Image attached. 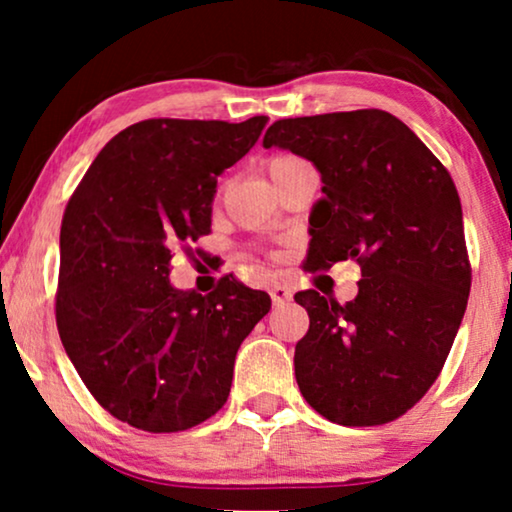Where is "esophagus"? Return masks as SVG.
<instances>
[{
	"mask_svg": "<svg viewBox=\"0 0 512 512\" xmlns=\"http://www.w3.org/2000/svg\"><path fill=\"white\" fill-rule=\"evenodd\" d=\"M270 296H272V303H275V305H284V303H289V300L293 298V291L289 289V286H284V284H275L270 289Z\"/></svg>",
	"mask_w": 512,
	"mask_h": 512,
	"instance_id": "esophagus-1",
	"label": "esophagus"
}]
</instances>
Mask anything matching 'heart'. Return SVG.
I'll return each mask as SVG.
<instances>
[{
    "mask_svg": "<svg viewBox=\"0 0 512 512\" xmlns=\"http://www.w3.org/2000/svg\"><path fill=\"white\" fill-rule=\"evenodd\" d=\"M305 163H307V160L296 156V153H277V156H272L268 160V172H270L272 179H277V177H282L286 170H291V167L305 165Z\"/></svg>",
    "mask_w": 512,
    "mask_h": 512,
    "instance_id": "heart-1",
    "label": "heart"
}]
</instances>
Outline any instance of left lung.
Masks as SVG:
<instances>
[{"label":"left lung","instance_id":"1","mask_svg":"<svg viewBox=\"0 0 512 512\" xmlns=\"http://www.w3.org/2000/svg\"><path fill=\"white\" fill-rule=\"evenodd\" d=\"M263 146L321 172L305 270L361 265L359 293L345 305L296 293L310 317L293 356L300 394L335 424L394 422L438 380L466 312L471 261L457 186L382 109L282 118Z\"/></svg>","mask_w":512,"mask_h":512}]
</instances>
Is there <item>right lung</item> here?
I'll return each instance as SVG.
<instances>
[{
    "instance_id": "obj_1",
    "label": "right lung",
    "mask_w": 512,
    "mask_h": 512,
    "mask_svg": "<svg viewBox=\"0 0 512 512\" xmlns=\"http://www.w3.org/2000/svg\"><path fill=\"white\" fill-rule=\"evenodd\" d=\"M268 123L149 118L97 153L67 202L58 333L95 401L149 433L198 426L228 401L235 354L270 296L233 275L207 296L170 284L174 249L212 233L216 177Z\"/></svg>"
}]
</instances>
